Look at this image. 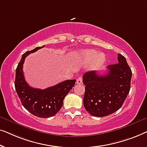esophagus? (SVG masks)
<instances>
[{"instance_id": "1", "label": "esophagus", "mask_w": 147, "mask_h": 147, "mask_svg": "<svg viewBox=\"0 0 147 147\" xmlns=\"http://www.w3.org/2000/svg\"><path fill=\"white\" fill-rule=\"evenodd\" d=\"M82 76H80V77H79L77 79V80H76V84H82Z\"/></svg>"}]
</instances>
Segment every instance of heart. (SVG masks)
I'll return each instance as SVG.
<instances>
[{
    "label": "heart",
    "instance_id": "b5f03b06",
    "mask_svg": "<svg viewBox=\"0 0 147 147\" xmlns=\"http://www.w3.org/2000/svg\"><path fill=\"white\" fill-rule=\"evenodd\" d=\"M98 52L94 49L83 50L80 53V57L84 62L88 63L92 61L91 67L97 69L103 65L106 61V56L103 53H98Z\"/></svg>",
    "mask_w": 147,
    "mask_h": 147
}]
</instances>
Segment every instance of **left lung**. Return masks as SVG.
Here are the masks:
<instances>
[{"instance_id": "left-lung-1", "label": "left lung", "mask_w": 147, "mask_h": 147, "mask_svg": "<svg viewBox=\"0 0 147 147\" xmlns=\"http://www.w3.org/2000/svg\"><path fill=\"white\" fill-rule=\"evenodd\" d=\"M118 61L108 66L106 74L99 75L96 71L84 74V106L92 116L104 117L117 111L129 94L132 71L120 53Z\"/></svg>"}]
</instances>
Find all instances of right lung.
Returning <instances> with one entry per match:
<instances>
[{
    "instance_id": "right-lung-1",
    "label": "right lung",
    "mask_w": 147,
    "mask_h": 147,
    "mask_svg": "<svg viewBox=\"0 0 147 147\" xmlns=\"http://www.w3.org/2000/svg\"><path fill=\"white\" fill-rule=\"evenodd\" d=\"M43 47L45 45L23 54L16 69L15 86L18 96L26 110L37 117L49 118L55 115L61 109L64 98L75 85L76 80H65L45 90L33 88L28 85L23 71L25 58Z\"/></svg>"
}]
</instances>
